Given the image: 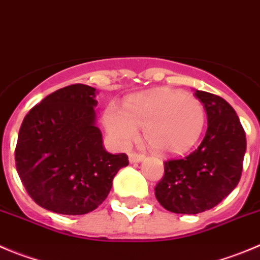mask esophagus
<instances>
[{
    "mask_svg": "<svg viewBox=\"0 0 260 260\" xmlns=\"http://www.w3.org/2000/svg\"><path fill=\"white\" fill-rule=\"evenodd\" d=\"M143 159H144V154H140V153H137V152L128 153V160H130L132 163H138Z\"/></svg>",
    "mask_w": 260,
    "mask_h": 260,
    "instance_id": "1",
    "label": "esophagus"
}]
</instances>
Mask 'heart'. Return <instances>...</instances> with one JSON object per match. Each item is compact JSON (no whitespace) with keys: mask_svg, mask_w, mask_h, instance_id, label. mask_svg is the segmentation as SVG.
<instances>
[{"mask_svg":"<svg viewBox=\"0 0 260 260\" xmlns=\"http://www.w3.org/2000/svg\"><path fill=\"white\" fill-rule=\"evenodd\" d=\"M106 130L121 147L132 144L144 127L145 139L154 150L180 154L191 149L206 126V110L199 100L180 90L162 88L128 100L125 110L106 108Z\"/></svg>","mask_w":260,"mask_h":260,"instance_id":"1","label":"heart"}]
</instances>
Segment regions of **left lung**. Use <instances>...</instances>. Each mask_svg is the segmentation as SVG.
I'll return each mask as SVG.
<instances>
[{"mask_svg": "<svg viewBox=\"0 0 260 260\" xmlns=\"http://www.w3.org/2000/svg\"><path fill=\"white\" fill-rule=\"evenodd\" d=\"M195 97L207 112L206 137L194 152L163 163L165 175L154 194L165 209L197 214L216 207L239 184L243 172L246 137L234 108L208 91Z\"/></svg>", "mask_w": 260, "mask_h": 260, "instance_id": "1", "label": "left lung"}]
</instances>
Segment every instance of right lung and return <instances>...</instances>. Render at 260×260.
Listing matches in <instances>:
<instances>
[{"label": "right lung", "mask_w": 260, "mask_h": 260, "mask_svg": "<svg viewBox=\"0 0 260 260\" xmlns=\"http://www.w3.org/2000/svg\"><path fill=\"white\" fill-rule=\"evenodd\" d=\"M95 89L73 84L34 106L21 123L15 162L31 199L47 211L80 216L107 198L125 153L103 148L95 126Z\"/></svg>", "instance_id": "1"}]
</instances>
